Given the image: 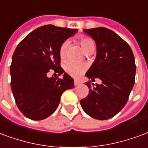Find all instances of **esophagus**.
<instances>
[{
    "instance_id": "34e87169",
    "label": "esophagus",
    "mask_w": 148,
    "mask_h": 148,
    "mask_svg": "<svg viewBox=\"0 0 148 148\" xmlns=\"http://www.w3.org/2000/svg\"><path fill=\"white\" fill-rule=\"evenodd\" d=\"M79 84H80V83H79V81L77 80V79H75V80H74V85H75V86H77V85H79Z\"/></svg>"
}]
</instances>
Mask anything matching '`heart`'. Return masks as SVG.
Instances as JSON below:
<instances>
[{"label": "heart", "instance_id": "obj_1", "mask_svg": "<svg viewBox=\"0 0 148 148\" xmlns=\"http://www.w3.org/2000/svg\"><path fill=\"white\" fill-rule=\"evenodd\" d=\"M79 42L81 45L82 48L84 49L85 53L88 50H90L92 48H95V42L90 38V37H87V36H83L79 38ZM69 46V42L68 41H64V42L60 46L59 49V57L61 60H63L66 57L67 49ZM87 64L84 63H79V62H75L73 61H68L65 62L64 64V69L65 70L69 75H72L73 77H79L84 73L86 69H87Z\"/></svg>", "mask_w": 148, "mask_h": 148}]
</instances>
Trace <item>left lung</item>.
<instances>
[{
    "instance_id": "obj_1",
    "label": "left lung",
    "mask_w": 148,
    "mask_h": 148,
    "mask_svg": "<svg viewBox=\"0 0 148 148\" xmlns=\"http://www.w3.org/2000/svg\"><path fill=\"white\" fill-rule=\"evenodd\" d=\"M84 31L97 46L95 61L85 75L93 82L99 78L102 84L86 82L89 94L80 104L85 113L95 119H110L125 106L134 86V55L129 44L110 29L97 27Z\"/></svg>"
}]
</instances>
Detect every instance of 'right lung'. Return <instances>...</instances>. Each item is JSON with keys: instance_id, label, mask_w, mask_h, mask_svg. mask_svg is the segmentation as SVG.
<instances>
[{"instance_id": "add662e5", "label": "right lung", "mask_w": 148, "mask_h": 148, "mask_svg": "<svg viewBox=\"0 0 148 148\" xmlns=\"http://www.w3.org/2000/svg\"><path fill=\"white\" fill-rule=\"evenodd\" d=\"M77 29L45 25L35 29L18 44L10 66L11 88L17 106L29 119L50 116L62 93L74 87L73 79L61 67L59 49ZM53 71V77H48ZM63 74L62 78L59 75Z\"/></svg>"}]
</instances>
